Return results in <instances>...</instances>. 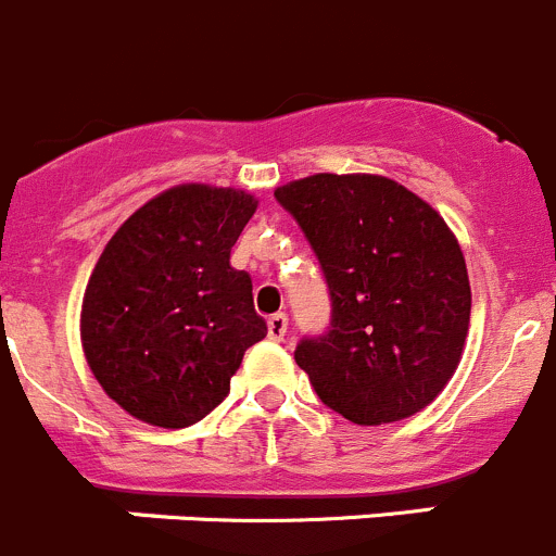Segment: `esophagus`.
Masks as SVG:
<instances>
[{"mask_svg":"<svg viewBox=\"0 0 556 556\" xmlns=\"http://www.w3.org/2000/svg\"><path fill=\"white\" fill-rule=\"evenodd\" d=\"M289 330V319L287 314H275L267 319V336L273 338V341H283V336H287Z\"/></svg>","mask_w":556,"mask_h":556,"instance_id":"esophagus-1","label":"esophagus"}]
</instances>
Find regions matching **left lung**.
<instances>
[{
	"label": "left lung",
	"mask_w": 556,
	"mask_h": 556,
	"mask_svg": "<svg viewBox=\"0 0 556 556\" xmlns=\"http://www.w3.org/2000/svg\"><path fill=\"white\" fill-rule=\"evenodd\" d=\"M275 199L330 287V332L294 352L316 395L357 426L426 409L462 363L472 314L467 262L445 218L382 174H311Z\"/></svg>",
	"instance_id": "left-lung-1"
}]
</instances>
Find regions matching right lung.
<instances>
[{
    "mask_svg": "<svg viewBox=\"0 0 556 556\" xmlns=\"http://www.w3.org/2000/svg\"><path fill=\"white\" fill-rule=\"evenodd\" d=\"M258 199L185 182L136 210L100 253L81 303V346L130 417L185 428L229 395L248 346L267 336L231 248Z\"/></svg>",
    "mask_w": 556,
    "mask_h": 556,
    "instance_id": "1",
    "label": "right lung"
}]
</instances>
